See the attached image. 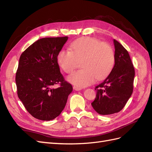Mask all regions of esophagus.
<instances>
[{
  "label": "esophagus",
  "mask_w": 152,
  "mask_h": 152,
  "mask_svg": "<svg viewBox=\"0 0 152 152\" xmlns=\"http://www.w3.org/2000/svg\"><path fill=\"white\" fill-rule=\"evenodd\" d=\"M73 88L75 89V90L76 91H81V88L78 87H76V86H74V87H73Z\"/></svg>",
  "instance_id": "esophagus-1"
}]
</instances>
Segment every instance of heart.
<instances>
[{"label": "heart", "instance_id": "obj_1", "mask_svg": "<svg viewBox=\"0 0 152 152\" xmlns=\"http://www.w3.org/2000/svg\"><path fill=\"white\" fill-rule=\"evenodd\" d=\"M81 60L83 69L68 77L70 83L80 88L109 75L114 65L115 53L107 43L94 38L83 37L72 42L69 50H61L57 56L58 65L67 74L75 71Z\"/></svg>", "mask_w": 152, "mask_h": 152}]
</instances>
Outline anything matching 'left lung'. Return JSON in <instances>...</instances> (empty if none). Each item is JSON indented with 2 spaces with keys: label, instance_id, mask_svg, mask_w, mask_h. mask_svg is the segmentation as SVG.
<instances>
[{
  "label": "left lung",
  "instance_id": "8db88e82",
  "mask_svg": "<svg viewBox=\"0 0 152 152\" xmlns=\"http://www.w3.org/2000/svg\"><path fill=\"white\" fill-rule=\"evenodd\" d=\"M115 64L110 75L95 87L96 98L91 104L101 115L117 113L125 106L133 92L135 69L126 49L117 40Z\"/></svg>",
  "mask_w": 152,
  "mask_h": 152
}]
</instances>
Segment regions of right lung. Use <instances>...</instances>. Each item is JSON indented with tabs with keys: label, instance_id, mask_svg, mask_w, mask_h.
I'll list each match as a JSON object with an SVG mask.
<instances>
[{
	"label": "right lung",
	"instance_id": "1",
	"mask_svg": "<svg viewBox=\"0 0 152 152\" xmlns=\"http://www.w3.org/2000/svg\"><path fill=\"white\" fill-rule=\"evenodd\" d=\"M67 37L39 39L20 55L16 72L17 94L29 113L38 119L50 121L64 110L71 84L64 80L58 54ZM59 84L56 89L54 85Z\"/></svg>",
	"mask_w": 152,
	"mask_h": 152
}]
</instances>
